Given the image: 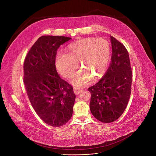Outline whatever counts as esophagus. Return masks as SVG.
I'll use <instances>...</instances> for the list:
<instances>
[{
	"instance_id": "obj_1",
	"label": "esophagus",
	"mask_w": 156,
	"mask_h": 156,
	"mask_svg": "<svg viewBox=\"0 0 156 156\" xmlns=\"http://www.w3.org/2000/svg\"><path fill=\"white\" fill-rule=\"evenodd\" d=\"M83 90V89L82 87H78L76 86L73 87V91L76 95H78Z\"/></svg>"
}]
</instances>
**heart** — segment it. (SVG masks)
I'll list each match as a JSON object with an SVG mask.
<instances>
[{
  "label": "heart",
  "instance_id": "obj_1",
  "mask_svg": "<svg viewBox=\"0 0 156 156\" xmlns=\"http://www.w3.org/2000/svg\"><path fill=\"white\" fill-rule=\"evenodd\" d=\"M65 52L57 55V71L63 78L70 79L77 71L80 62L83 71L76 75L72 82L82 86L90 82L91 76L97 80L104 74L110 62L111 48L103 38L87 37L70 44Z\"/></svg>",
  "mask_w": 156,
  "mask_h": 156
}]
</instances>
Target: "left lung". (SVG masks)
Wrapping results in <instances>:
<instances>
[{
    "instance_id": "obj_1",
    "label": "left lung",
    "mask_w": 156,
    "mask_h": 156,
    "mask_svg": "<svg viewBox=\"0 0 156 156\" xmlns=\"http://www.w3.org/2000/svg\"><path fill=\"white\" fill-rule=\"evenodd\" d=\"M112 54L104 76L88 88L90 110L103 123L117 120L125 110L131 94L132 71L128 52L123 44L110 36Z\"/></svg>"
}]
</instances>
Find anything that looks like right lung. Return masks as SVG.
Masks as SVG:
<instances>
[{"mask_svg": "<svg viewBox=\"0 0 156 156\" xmlns=\"http://www.w3.org/2000/svg\"><path fill=\"white\" fill-rule=\"evenodd\" d=\"M71 37L42 36L30 49L24 62L23 81L30 101L46 123L58 127L73 114L76 95L55 68L57 51Z\"/></svg>", "mask_w": 156, "mask_h": 156, "instance_id": "add662e5", "label": "right lung"}]
</instances>
